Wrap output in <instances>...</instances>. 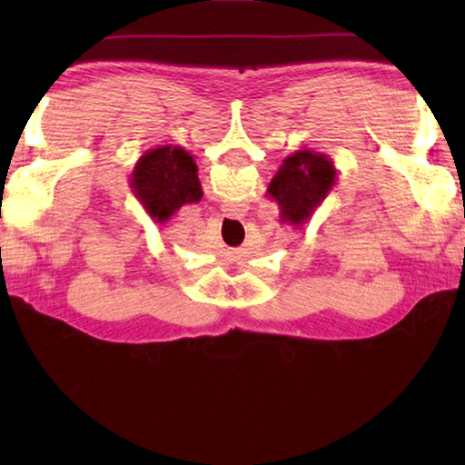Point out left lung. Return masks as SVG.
<instances>
[{
    "instance_id": "obj_1",
    "label": "left lung",
    "mask_w": 465,
    "mask_h": 465,
    "mask_svg": "<svg viewBox=\"0 0 465 465\" xmlns=\"http://www.w3.org/2000/svg\"><path fill=\"white\" fill-rule=\"evenodd\" d=\"M338 172L330 155L299 149L282 160L266 194L279 204L281 222L293 227L308 223L336 184Z\"/></svg>"
}]
</instances>
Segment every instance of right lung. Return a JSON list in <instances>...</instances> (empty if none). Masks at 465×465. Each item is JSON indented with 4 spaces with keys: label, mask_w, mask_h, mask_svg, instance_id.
Segmentation results:
<instances>
[{
    "label": "right lung",
    "mask_w": 465,
    "mask_h": 465,
    "mask_svg": "<svg viewBox=\"0 0 465 465\" xmlns=\"http://www.w3.org/2000/svg\"><path fill=\"white\" fill-rule=\"evenodd\" d=\"M194 157L183 147L160 145L139 157L131 188L153 223H166L183 204L199 203L203 186Z\"/></svg>",
    "instance_id": "obj_1"
}]
</instances>
